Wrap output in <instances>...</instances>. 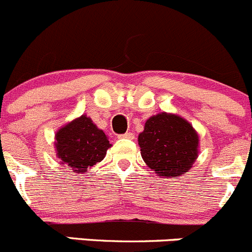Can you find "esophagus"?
Returning <instances> with one entry per match:
<instances>
[{
  "instance_id": "34e87169",
  "label": "esophagus",
  "mask_w": 252,
  "mask_h": 252,
  "mask_svg": "<svg viewBox=\"0 0 252 252\" xmlns=\"http://www.w3.org/2000/svg\"><path fill=\"white\" fill-rule=\"evenodd\" d=\"M119 138H128V140H133L135 138V135L132 132H126L124 135H120Z\"/></svg>"
}]
</instances>
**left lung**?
<instances>
[{
    "mask_svg": "<svg viewBox=\"0 0 252 252\" xmlns=\"http://www.w3.org/2000/svg\"><path fill=\"white\" fill-rule=\"evenodd\" d=\"M145 163L159 177L177 178L188 172L199 155V136L190 122L159 112L146 121L138 135Z\"/></svg>",
    "mask_w": 252,
    "mask_h": 252,
    "instance_id": "obj_1",
    "label": "left lung"
}]
</instances>
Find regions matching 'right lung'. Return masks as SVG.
Instances as JSON below:
<instances>
[{"instance_id":"1","label":"right lung","mask_w":252,"mask_h":252,"mask_svg":"<svg viewBox=\"0 0 252 252\" xmlns=\"http://www.w3.org/2000/svg\"><path fill=\"white\" fill-rule=\"evenodd\" d=\"M54 146L64 169L86 173L89 167L104 159L111 143L90 117L81 115L57 131Z\"/></svg>"}]
</instances>
